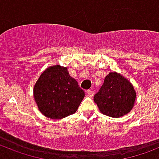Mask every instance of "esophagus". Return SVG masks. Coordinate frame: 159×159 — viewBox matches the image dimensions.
I'll list each match as a JSON object with an SVG mask.
<instances>
[{"instance_id":"obj_1","label":"esophagus","mask_w":159,"mask_h":159,"mask_svg":"<svg viewBox=\"0 0 159 159\" xmlns=\"http://www.w3.org/2000/svg\"><path fill=\"white\" fill-rule=\"evenodd\" d=\"M87 96L91 97L93 96V94H94V92H93L92 90H87Z\"/></svg>"}]
</instances>
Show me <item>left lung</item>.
I'll use <instances>...</instances> for the list:
<instances>
[{
	"label": "left lung",
	"mask_w": 159,
	"mask_h": 159,
	"mask_svg": "<svg viewBox=\"0 0 159 159\" xmlns=\"http://www.w3.org/2000/svg\"><path fill=\"white\" fill-rule=\"evenodd\" d=\"M136 92L130 82L117 72H110L99 92L94 96V102L100 111L106 116L119 118L132 110Z\"/></svg>",
	"instance_id": "1"
}]
</instances>
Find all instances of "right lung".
Wrapping results in <instances>:
<instances>
[{
    "label": "right lung",
    "mask_w": 159,
    "mask_h": 159,
    "mask_svg": "<svg viewBox=\"0 0 159 159\" xmlns=\"http://www.w3.org/2000/svg\"><path fill=\"white\" fill-rule=\"evenodd\" d=\"M85 96L84 91L67 72L55 65L40 75L34 87V97L43 116L53 120L74 114Z\"/></svg>",
    "instance_id": "right-lung-1"
}]
</instances>
